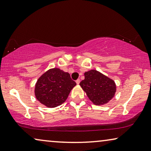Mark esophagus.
<instances>
[{
  "label": "esophagus",
  "mask_w": 151,
  "mask_h": 151,
  "mask_svg": "<svg viewBox=\"0 0 151 151\" xmlns=\"http://www.w3.org/2000/svg\"><path fill=\"white\" fill-rule=\"evenodd\" d=\"M76 84H77L78 85V84H80V79H78L76 81Z\"/></svg>",
  "instance_id": "1"
}]
</instances>
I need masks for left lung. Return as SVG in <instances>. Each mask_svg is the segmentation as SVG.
I'll return each instance as SVG.
<instances>
[{
    "instance_id": "1",
    "label": "left lung",
    "mask_w": 151,
    "mask_h": 151,
    "mask_svg": "<svg viewBox=\"0 0 151 151\" xmlns=\"http://www.w3.org/2000/svg\"><path fill=\"white\" fill-rule=\"evenodd\" d=\"M88 99L97 106L108 104L114 97L116 86L112 79L95 69L84 73V80L80 83Z\"/></svg>"
}]
</instances>
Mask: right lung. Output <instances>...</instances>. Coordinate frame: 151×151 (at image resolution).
Here are the masks:
<instances>
[{"label": "right lung", "mask_w": 151, "mask_h": 151, "mask_svg": "<svg viewBox=\"0 0 151 151\" xmlns=\"http://www.w3.org/2000/svg\"><path fill=\"white\" fill-rule=\"evenodd\" d=\"M76 85L69 73L56 67L50 69L37 81L35 95L47 108H55L66 101Z\"/></svg>", "instance_id": "1"}]
</instances>
